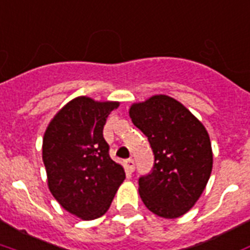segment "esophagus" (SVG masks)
<instances>
[{"instance_id":"1","label":"esophagus","mask_w":250,"mask_h":250,"mask_svg":"<svg viewBox=\"0 0 250 250\" xmlns=\"http://www.w3.org/2000/svg\"><path fill=\"white\" fill-rule=\"evenodd\" d=\"M125 171H127V173L131 175V173L135 171L134 159H127V160H125Z\"/></svg>"}]
</instances>
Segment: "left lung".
Instances as JSON below:
<instances>
[{
    "mask_svg": "<svg viewBox=\"0 0 250 250\" xmlns=\"http://www.w3.org/2000/svg\"><path fill=\"white\" fill-rule=\"evenodd\" d=\"M128 114L155 155L152 172L139 179L140 197L152 213L180 217L196 204L209 180V135L191 111L168 95L134 103Z\"/></svg>",
    "mask_w": 250,
    "mask_h": 250,
    "instance_id": "1",
    "label": "left lung"
}]
</instances>
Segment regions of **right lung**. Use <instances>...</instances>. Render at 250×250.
Listing matches in <instances>:
<instances>
[{
	"instance_id": "add662e5",
	"label": "right lung",
	"mask_w": 250,
	"mask_h": 250,
	"mask_svg": "<svg viewBox=\"0 0 250 250\" xmlns=\"http://www.w3.org/2000/svg\"><path fill=\"white\" fill-rule=\"evenodd\" d=\"M119 102L74 98L50 120L42 160L47 186L61 207L82 220L106 213L125 179L123 167L108 155L103 127Z\"/></svg>"
}]
</instances>
